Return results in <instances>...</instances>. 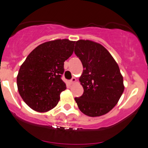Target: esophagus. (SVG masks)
I'll list each match as a JSON object with an SVG mask.
<instances>
[{"label": "esophagus", "instance_id": "1", "mask_svg": "<svg viewBox=\"0 0 148 148\" xmlns=\"http://www.w3.org/2000/svg\"><path fill=\"white\" fill-rule=\"evenodd\" d=\"M76 78H74V77H73L72 79H71V80H70V83H72V84L76 83Z\"/></svg>", "mask_w": 148, "mask_h": 148}]
</instances>
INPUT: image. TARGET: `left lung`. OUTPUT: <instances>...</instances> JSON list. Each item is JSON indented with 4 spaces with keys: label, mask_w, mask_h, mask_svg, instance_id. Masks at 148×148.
Listing matches in <instances>:
<instances>
[{
    "label": "left lung",
    "mask_w": 148,
    "mask_h": 148,
    "mask_svg": "<svg viewBox=\"0 0 148 148\" xmlns=\"http://www.w3.org/2000/svg\"><path fill=\"white\" fill-rule=\"evenodd\" d=\"M74 52L84 68L79 81L83 94L75 101L80 111L89 117L108 113L117 104L124 90V80L117 62L99 43L80 40Z\"/></svg>",
    "instance_id": "1"
}]
</instances>
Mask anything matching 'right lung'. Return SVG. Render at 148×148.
I'll return each instance as SVG.
<instances>
[{"instance_id": "1", "label": "right lung", "mask_w": 148, "mask_h": 148, "mask_svg": "<svg viewBox=\"0 0 148 148\" xmlns=\"http://www.w3.org/2000/svg\"><path fill=\"white\" fill-rule=\"evenodd\" d=\"M75 42L59 39L37 46L20 66L17 85L24 102L35 111H49L66 89L61 79L64 62L72 55Z\"/></svg>"}]
</instances>
